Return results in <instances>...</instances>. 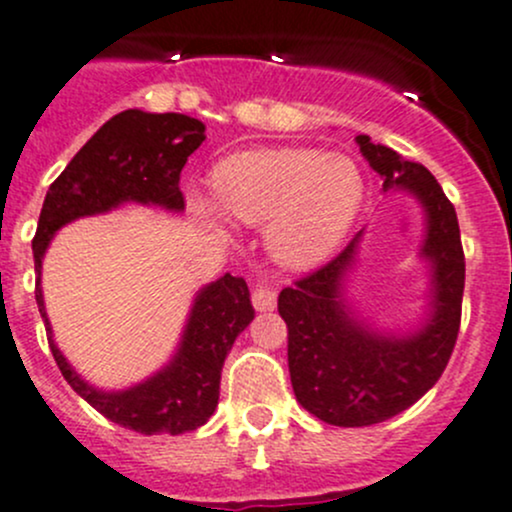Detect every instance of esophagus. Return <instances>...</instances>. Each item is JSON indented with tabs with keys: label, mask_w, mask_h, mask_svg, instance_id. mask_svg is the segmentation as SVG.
<instances>
[{
	"label": "esophagus",
	"mask_w": 512,
	"mask_h": 512,
	"mask_svg": "<svg viewBox=\"0 0 512 512\" xmlns=\"http://www.w3.org/2000/svg\"><path fill=\"white\" fill-rule=\"evenodd\" d=\"M252 306H255L257 311H272L274 306H277V292L260 282L252 284Z\"/></svg>",
	"instance_id": "34e87169"
}]
</instances>
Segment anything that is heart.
<instances>
[{
    "mask_svg": "<svg viewBox=\"0 0 512 512\" xmlns=\"http://www.w3.org/2000/svg\"><path fill=\"white\" fill-rule=\"evenodd\" d=\"M220 211L245 225H267V250L279 265L309 270L333 255L363 203V174L353 159L321 149L284 147L230 154L213 171ZM191 208L220 228L206 198Z\"/></svg>",
    "mask_w": 512,
    "mask_h": 512,
    "instance_id": "obj_1",
    "label": "heart"
}]
</instances>
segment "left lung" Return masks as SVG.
<instances>
[{"label": "left lung", "instance_id": "obj_1", "mask_svg": "<svg viewBox=\"0 0 512 512\" xmlns=\"http://www.w3.org/2000/svg\"><path fill=\"white\" fill-rule=\"evenodd\" d=\"M383 191L405 188L422 206L427 238L419 255L432 265V314L407 336L375 331L353 316L343 297L360 235L316 272L282 289L279 316L287 324L289 375L297 402L321 422L368 427L412 407L444 373L461 324L466 262L456 211L422 164L390 147L355 137Z\"/></svg>", "mask_w": 512, "mask_h": 512}]
</instances>
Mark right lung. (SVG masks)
<instances>
[{
	"instance_id": "add662e5",
	"label": "right lung",
	"mask_w": 512,
	"mask_h": 512,
	"mask_svg": "<svg viewBox=\"0 0 512 512\" xmlns=\"http://www.w3.org/2000/svg\"><path fill=\"white\" fill-rule=\"evenodd\" d=\"M206 125L179 112L125 110L107 120L53 181L43 201L34 242L36 304L46 324L48 346L68 385L110 422L139 434H184L208 422L218 407L220 370L235 338L255 319L245 279L225 274L196 294L179 351L144 383L105 392L88 385L53 343L41 292V262L53 233L83 215H98L120 203H149L184 211L181 169L206 139Z\"/></svg>"
}]
</instances>
